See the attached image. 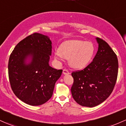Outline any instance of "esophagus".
<instances>
[{
    "label": "esophagus",
    "instance_id": "1",
    "mask_svg": "<svg viewBox=\"0 0 126 126\" xmlns=\"http://www.w3.org/2000/svg\"><path fill=\"white\" fill-rule=\"evenodd\" d=\"M63 74H64V75H67V74H70V72L68 71V70L66 69H64L63 70Z\"/></svg>",
    "mask_w": 126,
    "mask_h": 126
}]
</instances>
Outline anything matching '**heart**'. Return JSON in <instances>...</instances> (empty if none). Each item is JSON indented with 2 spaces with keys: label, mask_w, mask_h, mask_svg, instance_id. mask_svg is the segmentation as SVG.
Returning a JSON list of instances; mask_svg holds the SVG:
<instances>
[{
  "label": "heart",
  "mask_w": 126,
  "mask_h": 126,
  "mask_svg": "<svg viewBox=\"0 0 126 126\" xmlns=\"http://www.w3.org/2000/svg\"><path fill=\"white\" fill-rule=\"evenodd\" d=\"M54 57L60 60L62 57L69 59V64L75 69H81L88 64L94 54L92 42L81 40H71L62 43Z\"/></svg>",
  "instance_id": "heart-1"
}]
</instances>
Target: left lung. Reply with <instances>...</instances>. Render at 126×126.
<instances>
[{"instance_id":"1","label":"left lung","mask_w":126,"mask_h":126,"mask_svg":"<svg viewBox=\"0 0 126 126\" xmlns=\"http://www.w3.org/2000/svg\"><path fill=\"white\" fill-rule=\"evenodd\" d=\"M99 48L93 60L84 69L72 72L73 98L79 105L94 107L110 96L118 76L116 54L106 41L96 38Z\"/></svg>"}]
</instances>
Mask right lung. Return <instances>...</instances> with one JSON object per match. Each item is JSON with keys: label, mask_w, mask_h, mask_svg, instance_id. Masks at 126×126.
I'll use <instances>...</instances> for the list:
<instances>
[{"label": "right lung", "mask_w": 126, "mask_h": 126, "mask_svg": "<svg viewBox=\"0 0 126 126\" xmlns=\"http://www.w3.org/2000/svg\"><path fill=\"white\" fill-rule=\"evenodd\" d=\"M51 44L47 36L34 33L21 41L9 57L8 76L12 91L30 105H41L51 97L63 71L48 64ZM28 56L32 61L27 65L25 60Z\"/></svg>", "instance_id": "right-lung-1"}]
</instances>
